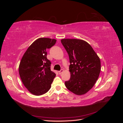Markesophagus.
<instances>
[{
	"instance_id": "1",
	"label": "esophagus",
	"mask_w": 123,
	"mask_h": 123,
	"mask_svg": "<svg viewBox=\"0 0 123 123\" xmlns=\"http://www.w3.org/2000/svg\"><path fill=\"white\" fill-rule=\"evenodd\" d=\"M63 71H64V70H63V69H61L60 71H59L58 73H59V74H61L63 72Z\"/></svg>"
}]
</instances>
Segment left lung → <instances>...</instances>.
I'll list each match as a JSON object with an SVG mask.
<instances>
[{
	"instance_id": "left-lung-1",
	"label": "left lung",
	"mask_w": 123,
	"mask_h": 123,
	"mask_svg": "<svg viewBox=\"0 0 123 123\" xmlns=\"http://www.w3.org/2000/svg\"><path fill=\"white\" fill-rule=\"evenodd\" d=\"M61 43L67 52L71 77L65 81L69 91L83 95L93 87L100 71V61L88 43L81 39H62Z\"/></svg>"
}]
</instances>
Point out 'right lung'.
Returning a JSON list of instances; mask_svg holds the SVG:
<instances>
[{
	"label": "right lung",
	"instance_id": "1",
	"mask_svg": "<svg viewBox=\"0 0 123 123\" xmlns=\"http://www.w3.org/2000/svg\"><path fill=\"white\" fill-rule=\"evenodd\" d=\"M56 40L40 38L33 42L24 54L19 66L22 82L32 94L41 95L51 88L55 77L51 71V62L47 58V49H50Z\"/></svg>",
	"mask_w": 123,
	"mask_h": 123
}]
</instances>
